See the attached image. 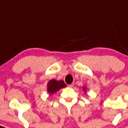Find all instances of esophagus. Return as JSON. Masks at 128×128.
<instances>
[{"instance_id":"obj_1","label":"esophagus","mask_w":128,"mask_h":128,"mask_svg":"<svg viewBox=\"0 0 128 128\" xmlns=\"http://www.w3.org/2000/svg\"><path fill=\"white\" fill-rule=\"evenodd\" d=\"M68 87H72L73 86H74V84H69V85H68Z\"/></svg>"}]
</instances>
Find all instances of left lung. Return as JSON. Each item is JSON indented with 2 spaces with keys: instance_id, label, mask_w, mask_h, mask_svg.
<instances>
[{
  "instance_id": "1",
  "label": "left lung",
  "mask_w": 128,
  "mask_h": 128,
  "mask_svg": "<svg viewBox=\"0 0 128 128\" xmlns=\"http://www.w3.org/2000/svg\"><path fill=\"white\" fill-rule=\"evenodd\" d=\"M83 89H84V92H87V91H86V87H84V88H83Z\"/></svg>"
}]
</instances>
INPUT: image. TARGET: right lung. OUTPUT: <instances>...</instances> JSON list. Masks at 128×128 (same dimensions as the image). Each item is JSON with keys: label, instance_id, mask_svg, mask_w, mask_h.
I'll list each match as a JSON object with an SVG mask.
<instances>
[{"label": "right lung", "instance_id": "obj_1", "mask_svg": "<svg viewBox=\"0 0 128 128\" xmlns=\"http://www.w3.org/2000/svg\"><path fill=\"white\" fill-rule=\"evenodd\" d=\"M66 86V85L63 80L57 81L56 80H51L47 84V91L50 94H53L60 89Z\"/></svg>", "mask_w": 128, "mask_h": 128}]
</instances>
